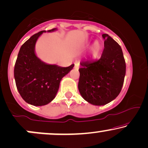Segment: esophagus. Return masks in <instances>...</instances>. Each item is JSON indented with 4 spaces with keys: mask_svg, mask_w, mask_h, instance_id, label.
Instances as JSON below:
<instances>
[{
    "mask_svg": "<svg viewBox=\"0 0 148 148\" xmlns=\"http://www.w3.org/2000/svg\"><path fill=\"white\" fill-rule=\"evenodd\" d=\"M79 64H77V63H75V69H79Z\"/></svg>",
    "mask_w": 148,
    "mask_h": 148,
    "instance_id": "34e87169",
    "label": "esophagus"
}]
</instances>
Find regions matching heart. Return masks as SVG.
Listing matches in <instances>:
<instances>
[{
	"label": "heart",
	"mask_w": 148,
	"mask_h": 148,
	"mask_svg": "<svg viewBox=\"0 0 148 148\" xmlns=\"http://www.w3.org/2000/svg\"><path fill=\"white\" fill-rule=\"evenodd\" d=\"M90 43L89 42L86 43V44L84 46V48H88L90 46ZM102 48V44L98 41H95V42L92 45L91 48H90L89 52H88V57L90 60H96L97 58L99 57L100 55V52H101Z\"/></svg>",
	"instance_id": "heart-1"
}]
</instances>
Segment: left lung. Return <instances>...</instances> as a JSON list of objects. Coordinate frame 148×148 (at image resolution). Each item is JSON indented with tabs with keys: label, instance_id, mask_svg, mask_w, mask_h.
Segmentation results:
<instances>
[{
	"label": "left lung",
	"instance_id": "left-lung-1",
	"mask_svg": "<svg viewBox=\"0 0 148 148\" xmlns=\"http://www.w3.org/2000/svg\"><path fill=\"white\" fill-rule=\"evenodd\" d=\"M105 48L96 62H84L79 71L78 89L83 98L93 105L112 102L122 89L126 65L121 47L107 34H102Z\"/></svg>",
	"mask_w": 148,
	"mask_h": 148
}]
</instances>
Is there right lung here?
I'll list each match as a JSON object with an SVG mask.
<instances>
[{"label": "right lung", "mask_w": 148, "mask_h": 148, "mask_svg": "<svg viewBox=\"0 0 148 148\" xmlns=\"http://www.w3.org/2000/svg\"><path fill=\"white\" fill-rule=\"evenodd\" d=\"M53 28L47 32H54ZM46 30L41 31L26 41L19 50L14 66L16 85L21 96L34 106L48 105L56 96L60 82L72 70L74 64L62 67L46 64L36 56L35 44Z\"/></svg>", "instance_id": "add662e5"}]
</instances>
